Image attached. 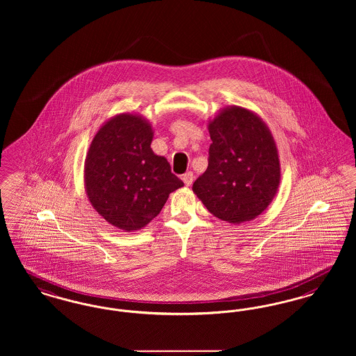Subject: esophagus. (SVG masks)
Masks as SVG:
<instances>
[{"mask_svg":"<svg viewBox=\"0 0 356 356\" xmlns=\"http://www.w3.org/2000/svg\"><path fill=\"white\" fill-rule=\"evenodd\" d=\"M193 179H194V175H193L191 171H187V172H185V174L182 175V181H184V184H185L186 186H190V185L193 184Z\"/></svg>","mask_w":356,"mask_h":356,"instance_id":"obj_1","label":"esophagus"}]
</instances>
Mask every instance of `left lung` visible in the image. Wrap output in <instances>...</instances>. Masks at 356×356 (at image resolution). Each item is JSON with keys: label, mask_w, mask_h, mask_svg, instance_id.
Returning <instances> with one entry per match:
<instances>
[{"label": "left lung", "mask_w": 356, "mask_h": 356, "mask_svg": "<svg viewBox=\"0 0 356 356\" xmlns=\"http://www.w3.org/2000/svg\"><path fill=\"white\" fill-rule=\"evenodd\" d=\"M211 145L205 172L193 191L206 209L229 224L259 217L280 185L279 151L275 138L256 113L227 106L207 120Z\"/></svg>", "instance_id": "obj_1"}]
</instances>
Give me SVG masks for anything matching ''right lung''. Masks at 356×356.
I'll return each instance as SVG.
<instances>
[{
  "label": "right lung",
  "instance_id": "add662e5",
  "mask_svg": "<svg viewBox=\"0 0 356 356\" xmlns=\"http://www.w3.org/2000/svg\"><path fill=\"white\" fill-rule=\"evenodd\" d=\"M154 130L139 113H118L102 124L84 162V188L95 210L123 232L143 229L170 193L184 186L165 156L151 149Z\"/></svg>",
  "mask_w": 356,
  "mask_h": 356
}]
</instances>
